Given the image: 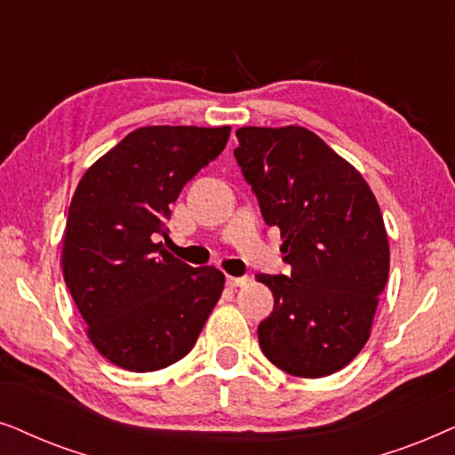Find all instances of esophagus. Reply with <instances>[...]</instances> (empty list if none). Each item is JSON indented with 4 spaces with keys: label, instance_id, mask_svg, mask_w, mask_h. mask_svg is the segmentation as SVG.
Returning a JSON list of instances; mask_svg holds the SVG:
<instances>
[{
    "label": "esophagus",
    "instance_id": "obj_1",
    "mask_svg": "<svg viewBox=\"0 0 455 455\" xmlns=\"http://www.w3.org/2000/svg\"><path fill=\"white\" fill-rule=\"evenodd\" d=\"M250 283V276H227V284L231 289L235 287H245V284Z\"/></svg>",
    "mask_w": 455,
    "mask_h": 455
}]
</instances>
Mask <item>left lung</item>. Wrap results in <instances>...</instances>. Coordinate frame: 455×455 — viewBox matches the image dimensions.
I'll list each match as a JSON object with an SVG mask.
<instances>
[{
	"label": "left lung",
	"mask_w": 455,
	"mask_h": 455,
	"mask_svg": "<svg viewBox=\"0 0 455 455\" xmlns=\"http://www.w3.org/2000/svg\"><path fill=\"white\" fill-rule=\"evenodd\" d=\"M233 151L268 227L281 228L289 275H258L275 295L259 347L281 371L320 379L349 364L371 337L389 276V243L371 187L301 126L237 131Z\"/></svg>",
	"instance_id": "left-lung-1"
}]
</instances>
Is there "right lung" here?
<instances>
[{"label":"right lung","mask_w":455,"mask_h":455,"mask_svg":"<svg viewBox=\"0 0 455 455\" xmlns=\"http://www.w3.org/2000/svg\"><path fill=\"white\" fill-rule=\"evenodd\" d=\"M231 126H145L84 172L68 208L62 270L104 358L154 372L185 358L220 299L224 275L156 243L172 204L216 160Z\"/></svg>","instance_id":"1"}]
</instances>
